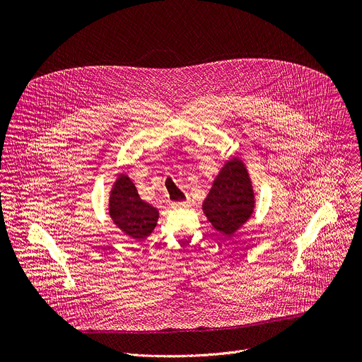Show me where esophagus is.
<instances>
[{
    "mask_svg": "<svg viewBox=\"0 0 362 362\" xmlns=\"http://www.w3.org/2000/svg\"><path fill=\"white\" fill-rule=\"evenodd\" d=\"M172 206H173V208H186V206H189V202H187V200H183V202H173Z\"/></svg>",
    "mask_w": 362,
    "mask_h": 362,
    "instance_id": "obj_1",
    "label": "esophagus"
}]
</instances>
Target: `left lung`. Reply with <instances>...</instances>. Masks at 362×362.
Returning a JSON list of instances; mask_svg holds the SVG:
<instances>
[{"label": "left lung", "mask_w": 362, "mask_h": 362, "mask_svg": "<svg viewBox=\"0 0 362 362\" xmlns=\"http://www.w3.org/2000/svg\"><path fill=\"white\" fill-rule=\"evenodd\" d=\"M255 197L249 175L239 159H232L218 175L203 202V212L214 228L233 235L252 215Z\"/></svg>", "instance_id": "1"}]
</instances>
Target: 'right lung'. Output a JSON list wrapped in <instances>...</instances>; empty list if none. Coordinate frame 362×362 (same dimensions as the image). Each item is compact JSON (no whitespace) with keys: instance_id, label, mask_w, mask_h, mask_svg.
<instances>
[{"instance_id":"add662e5","label":"right lung","mask_w":362,"mask_h":362,"mask_svg":"<svg viewBox=\"0 0 362 362\" xmlns=\"http://www.w3.org/2000/svg\"><path fill=\"white\" fill-rule=\"evenodd\" d=\"M109 206L113 222L133 239H146L159 219L158 211L140 199L136 186L124 175L115 183Z\"/></svg>"}]
</instances>
